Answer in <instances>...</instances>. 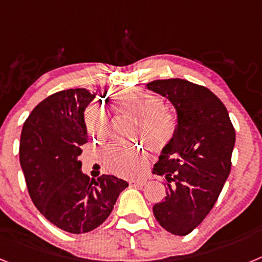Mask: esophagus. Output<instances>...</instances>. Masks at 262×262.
<instances>
[{"label": "esophagus", "instance_id": "obj_1", "mask_svg": "<svg viewBox=\"0 0 262 262\" xmlns=\"http://www.w3.org/2000/svg\"><path fill=\"white\" fill-rule=\"evenodd\" d=\"M145 182H147V180H129V185L131 186H143V185H145Z\"/></svg>", "mask_w": 262, "mask_h": 262}]
</instances>
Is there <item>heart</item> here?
Returning a JSON list of instances; mask_svg holds the SVG:
<instances>
[{"mask_svg": "<svg viewBox=\"0 0 262 262\" xmlns=\"http://www.w3.org/2000/svg\"><path fill=\"white\" fill-rule=\"evenodd\" d=\"M120 106L142 117L140 134L152 145H163L174 134L176 120L164 108L163 99L143 90H127L118 97ZM88 133L96 139L107 135L108 115L102 103H93L85 111ZM105 161L111 172L134 177L147 166V155L139 145L115 143L106 149Z\"/></svg>", "mask_w": 262, "mask_h": 262, "instance_id": "heart-1", "label": "heart"}]
</instances>
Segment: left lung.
<instances>
[{
    "mask_svg": "<svg viewBox=\"0 0 262 262\" xmlns=\"http://www.w3.org/2000/svg\"><path fill=\"white\" fill-rule=\"evenodd\" d=\"M147 88L169 99L176 128L154 174L166 180L165 200L154 206L160 226L185 236L200 226L231 172L235 128L222 101L207 88L181 78L155 80Z\"/></svg>",
    "mask_w": 262,
    "mask_h": 262,
    "instance_id": "left-lung-1",
    "label": "left lung"
}]
</instances>
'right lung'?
Instances as JSON below:
<instances>
[{"mask_svg":"<svg viewBox=\"0 0 262 262\" xmlns=\"http://www.w3.org/2000/svg\"><path fill=\"white\" fill-rule=\"evenodd\" d=\"M96 98L86 89L61 90L43 99L20 134L19 161L36 209L71 233L93 231L111 214L128 182L81 170V145L88 143L84 111Z\"/></svg>","mask_w":262,"mask_h":262,"instance_id":"obj_1","label":"right lung"}]
</instances>
